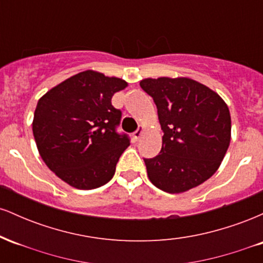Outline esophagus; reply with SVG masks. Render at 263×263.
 Segmentation results:
<instances>
[{
	"label": "esophagus",
	"mask_w": 263,
	"mask_h": 263,
	"mask_svg": "<svg viewBox=\"0 0 263 263\" xmlns=\"http://www.w3.org/2000/svg\"><path fill=\"white\" fill-rule=\"evenodd\" d=\"M142 135H143V126H140V127L137 128V131L134 132V138L136 141H138L141 138Z\"/></svg>",
	"instance_id": "obj_1"
}]
</instances>
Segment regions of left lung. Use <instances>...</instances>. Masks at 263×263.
Here are the masks:
<instances>
[{
	"instance_id": "8db88e82",
	"label": "left lung",
	"mask_w": 263,
	"mask_h": 263,
	"mask_svg": "<svg viewBox=\"0 0 263 263\" xmlns=\"http://www.w3.org/2000/svg\"><path fill=\"white\" fill-rule=\"evenodd\" d=\"M163 129L162 149L144 158L153 185L178 194L200 185L218 171L231 140L228 105L215 91L189 78L143 79Z\"/></svg>"
}]
</instances>
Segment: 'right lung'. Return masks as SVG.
Masks as SVG:
<instances>
[{
	"instance_id": "add662e5",
	"label": "right lung",
	"mask_w": 263,
	"mask_h": 263,
	"mask_svg": "<svg viewBox=\"0 0 263 263\" xmlns=\"http://www.w3.org/2000/svg\"><path fill=\"white\" fill-rule=\"evenodd\" d=\"M126 86L120 78L86 70L39 99L32 123L38 152L69 185L90 190L114 177L129 138L116 132L121 111L112 106L111 99Z\"/></svg>"
}]
</instances>
